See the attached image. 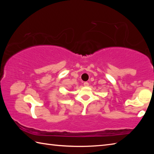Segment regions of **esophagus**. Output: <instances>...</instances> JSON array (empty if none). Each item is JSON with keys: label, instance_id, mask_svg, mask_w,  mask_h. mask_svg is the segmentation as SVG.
Instances as JSON below:
<instances>
[{"label": "esophagus", "instance_id": "obj_1", "mask_svg": "<svg viewBox=\"0 0 154 154\" xmlns=\"http://www.w3.org/2000/svg\"><path fill=\"white\" fill-rule=\"evenodd\" d=\"M83 85H84V86H88V85H89V83L87 82H85L83 83Z\"/></svg>", "mask_w": 154, "mask_h": 154}]
</instances>
